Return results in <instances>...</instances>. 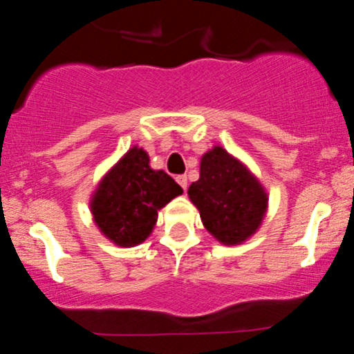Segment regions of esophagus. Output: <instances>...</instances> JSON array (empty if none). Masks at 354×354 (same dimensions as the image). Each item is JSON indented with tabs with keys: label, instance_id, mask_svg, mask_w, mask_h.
<instances>
[{
	"label": "esophagus",
	"instance_id": "1",
	"mask_svg": "<svg viewBox=\"0 0 354 354\" xmlns=\"http://www.w3.org/2000/svg\"><path fill=\"white\" fill-rule=\"evenodd\" d=\"M176 181H178V185L181 186V188L186 189V186H188V178H186L185 174H180V176H176Z\"/></svg>",
	"mask_w": 354,
	"mask_h": 354
}]
</instances>
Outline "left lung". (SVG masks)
I'll return each instance as SVG.
<instances>
[{"instance_id":"8db88e82","label":"left lung","mask_w":354,"mask_h":354,"mask_svg":"<svg viewBox=\"0 0 354 354\" xmlns=\"http://www.w3.org/2000/svg\"><path fill=\"white\" fill-rule=\"evenodd\" d=\"M188 196L205 228L225 245H239L257 232L269 200L257 178L220 146L203 154L200 180Z\"/></svg>"}]
</instances>
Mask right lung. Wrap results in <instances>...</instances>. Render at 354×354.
Masks as SVG:
<instances>
[{"label":"right lung","mask_w":354,"mask_h":354,"mask_svg":"<svg viewBox=\"0 0 354 354\" xmlns=\"http://www.w3.org/2000/svg\"><path fill=\"white\" fill-rule=\"evenodd\" d=\"M181 186L162 169L149 166L142 147H131L97 186L91 201L95 225L120 247H134L149 236L158 209L181 195Z\"/></svg>","instance_id":"1"}]
</instances>
